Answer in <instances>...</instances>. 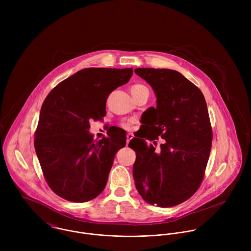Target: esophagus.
Instances as JSON below:
<instances>
[{"label":"esophagus","instance_id":"1","mask_svg":"<svg viewBox=\"0 0 251 251\" xmlns=\"http://www.w3.org/2000/svg\"><path fill=\"white\" fill-rule=\"evenodd\" d=\"M132 138H133V134H132V133H127V134H126V144H127V145H128L129 141H130Z\"/></svg>","mask_w":251,"mask_h":251}]
</instances>
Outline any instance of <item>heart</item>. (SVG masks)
Segmentation results:
<instances>
[{"label": "heart", "mask_w": 251, "mask_h": 251, "mask_svg": "<svg viewBox=\"0 0 251 251\" xmlns=\"http://www.w3.org/2000/svg\"><path fill=\"white\" fill-rule=\"evenodd\" d=\"M144 89H147V87L144 86L143 84H140V83H135V84H133V85L130 87V92H131L132 97L135 98ZM133 123H134V120L131 119V120H128V121L125 122V123H122V124H121V126H122L124 129H130Z\"/></svg>", "instance_id": "b5f03b06"}]
</instances>
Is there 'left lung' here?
<instances>
[{"label": "left lung", "mask_w": 251, "mask_h": 251, "mask_svg": "<svg viewBox=\"0 0 251 251\" xmlns=\"http://www.w3.org/2000/svg\"><path fill=\"white\" fill-rule=\"evenodd\" d=\"M134 72L156 96V107L142 115L147 133L128 145L136 152L132 170L135 185L151 205L177 206L198 190L205 176L213 140L207 103L199 88L179 72L149 68ZM158 137L164 139L158 151L142 139L155 141Z\"/></svg>", "instance_id": "left-lung-1"}]
</instances>
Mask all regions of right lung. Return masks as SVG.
<instances>
[{
    "mask_svg": "<svg viewBox=\"0 0 251 251\" xmlns=\"http://www.w3.org/2000/svg\"><path fill=\"white\" fill-rule=\"evenodd\" d=\"M132 69L88 68L60 82L46 97L35 132V149L43 177L60 197L84 203L104 189L116 152L126 143L117 129L99 141L90 121L106 115L109 95L127 83Z\"/></svg>",
    "mask_w": 251,
    "mask_h": 251,
    "instance_id": "obj_1",
    "label": "right lung"
}]
</instances>
